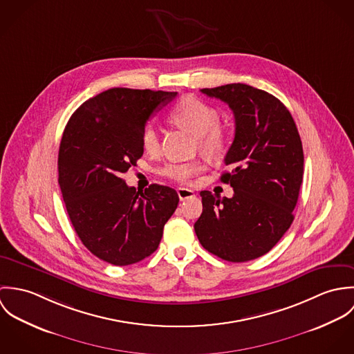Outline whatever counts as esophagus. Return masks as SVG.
Segmentation results:
<instances>
[{"label": "esophagus", "instance_id": "34e87169", "mask_svg": "<svg viewBox=\"0 0 354 354\" xmlns=\"http://www.w3.org/2000/svg\"><path fill=\"white\" fill-rule=\"evenodd\" d=\"M177 195L180 198V201H185V199H191L195 196V192L192 189L188 188H178L177 189Z\"/></svg>", "mask_w": 354, "mask_h": 354}]
</instances>
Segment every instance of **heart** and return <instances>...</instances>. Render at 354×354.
<instances>
[{
	"label": "heart",
	"instance_id": "b5f03b06",
	"mask_svg": "<svg viewBox=\"0 0 354 354\" xmlns=\"http://www.w3.org/2000/svg\"><path fill=\"white\" fill-rule=\"evenodd\" d=\"M170 120L178 127L189 131L196 136L199 151L209 156H221L229 143V133L225 127L219 124L221 115L216 109L198 98L187 97L178 102L170 111ZM142 145L145 151L156 153L160 150V136L155 125L145 128L142 135ZM204 170L201 160L185 163L171 162L162 167L160 173L177 183L187 184Z\"/></svg>",
	"mask_w": 354,
	"mask_h": 354
}]
</instances>
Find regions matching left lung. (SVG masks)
<instances>
[{"label":"left lung","mask_w":354,"mask_h":354,"mask_svg":"<svg viewBox=\"0 0 354 354\" xmlns=\"http://www.w3.org/2000/svg\"><path fill=\"white\" fill-rule=\"evenodd\" d=\"M201 91L227 103L234 114V140L225 156L230 171L221 176L234 195L202 191L195 233L208 252L248 261L271 251L295 219L304 176L301 139L286 106L263 90L233 83Z\"/></svg>","instance_id":"8db88e82"}]
</instances>
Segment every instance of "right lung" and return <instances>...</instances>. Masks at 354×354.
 Wrapping results in <instances>:
<instances>
[{"mask_svg": "<svg viewBox=\"0 0 354 354\" xmlns=\"http://www.w3.org/2000/svg\"><path fill=\"white\" fill-rule=\"evenodd\" d=\"M177 93L110 88L84 102L69 118L58 151V184L83 245L114 266L138 263L156 251L177 192L151 184L139 192L121 174L143 155L142 135L153 111Z\"/></svg>", "mask_w": 354, "mask_h": 354, "instance_id": "1", "label": "right lung"}]
</instances>
